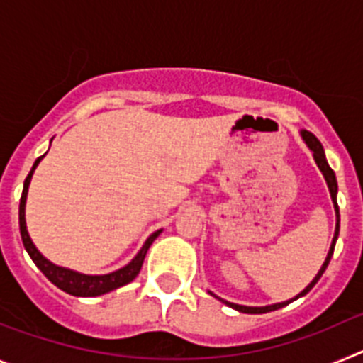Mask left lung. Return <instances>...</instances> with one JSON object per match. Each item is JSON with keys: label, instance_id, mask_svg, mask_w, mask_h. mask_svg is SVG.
<instances>
[{"label": "left lung", "instance_id": "1", "mask_svg": "<svg viewBox=\"0 0 363 363\" xmlns=\"http://www.w3.org/2000/svg\"><path fill=\"white\" fill-rule=\"evenodd\" d=\"M301 134V140L306 142V145L309 147V150L313 152V158L314 162H316V165H318L320 172L323 174V178H325V184L327 187H329V192H331V200H333V205H335V214H336V227H335V236H333V242H331V247H329V252H327L325 256V262L322 264V267H320L318 274L313 278V281H311L309 285H307L306 289L301 291L300 294H296L294 298H291V300H285V301H280V303H271V306H264V307H251V306H240V303H233V301H227V300H221V298H218L216 294H213L214 298H218V300H221L225 306L233 307V309L240 311V313H247V314H264V313H271V311H277V309H281V307H285L287 303H291V301L298 300V298L306 296L307 293H309L311 289H313L314 285H316V281L322 278L323 271L327 269V265H329V262H331V256H333V251H335V243L336 240H338V233H340V209H338V201H336V194H338V184H336V176H335V171H333L331 167H329V163H327V158H325V152H323V147L322 143L318 142V138L314 136V134H311L309 130H300Z\"/></svg>", "mask_w": 363, "mask_h": 363}]
</instances>
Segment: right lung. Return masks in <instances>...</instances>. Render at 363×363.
Listing matches in <instances>:
<instances>
[{
	"label": "right lung",
	"mask_w": 363,
	"mask_h": 363,
	"mask_svg": "<svg viewBox=\"0 0 363 363\" xmlns=\"http://www.w3.org/2000/svg\"><path fill=\"white\" fill-rule=\"evenodd\" d=\"M50 142H52V140H50ZM43 158H45V154L43 156H40V158L34 162V165H32L30 172H28L27 179H25V184H23L21 200H19V233H21V240H23L25 251L28 252L32 262L36 264V267L40 269L45 277L49 278L56 287L65 291L67 294H72V296H101V294L111 293V291L118 289V287H123V285L130 284V281L140 274V269H142L143 259H145L149 247L152 245V242L158 238L160 233H162L163 229L150 234L149 238L145 240V243H143L142 249H140V252H138V255L130 259L129 264L125 265V267L108 272V274H83V272L72 271V269H67V267H60V265L52 264L50 259H47L40 251H38V247L34 245V242L30 240V234H28L27 230V221H25V203H27L28 185H30L32 174H34V171H36V167L40 165V162Z\"/></svg>",
	"instance_id": "add662e5"
}]
</instances>
